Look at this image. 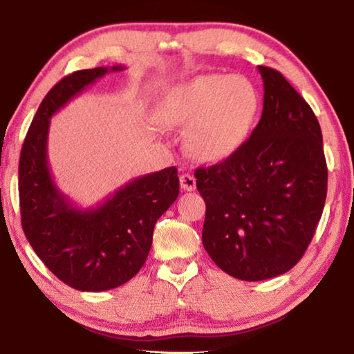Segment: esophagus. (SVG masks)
I'll return each mask as SVG.
<instances>
[{
  "instance_id": "esophagus-1",
  "label": "esophagus",
  "mask_w": 354,
  "mask_h": 354,
  "mask_svg": "<svg viewBox=\"0 0 354 354\" xmlns=\"http://www.w3.org/2000/svg\"><path fill=\"white\" fill-rule=\"evenodd\" d=\"M179 183H181V189L187 190V192H192L195 190L196 187V179L192 176V175H181V178H179Z\"/></svg>"
}]
</instances>
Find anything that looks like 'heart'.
Instances as JSON below:
<instances>
[{"label": "heart", "instance_id": "1", "mask_svg": "<svg viewBox=\"0 0 354 354\" xmlns=\"http://www.w3.org/2000/svg\"><path fill=\"white\" fill-rule=\"evenodd\" d=\"M259 111V93L245 76L201 75L167 88L158 120L185 128V149L200 162H218L242 145Z\"/></svg>", "mask_w": 354, "mask_h": 354}]
</instances>
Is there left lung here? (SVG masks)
<instances>
[{
	"instance_id": "obj_1",
	"label": "left lung",
	"mask_w": 354,
	"mask_h": 354,
	"mask_svg": "<svg viewBox=\"0 0 354 354\" xmlns=\"http://www.w3.org/2000/svg\"><path fill=\"white\" fill-rule=\"evenodd\" d=\"M257 70L263 107L250 139L223 162L195 171L206 203L205 250L242 281L279 277L301 259L328 185L315 113L279 71Z\"/></svg>"
}]
</instances>
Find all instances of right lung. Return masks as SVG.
<instances>
[{
	"label": "right lung",
	"instance_id": "right-lung-1",
	"mask_svg": "<svg viewBox=\"0 0 354 354\" xmlns=\"http://www.w3.org/2000/svg\"><path fill=\"white\" fill-rule=\"evenodd\" d=\"M123 65L80 70L62 77L41 101L19 164L21 226L41 262L70 287L103 292L136 277L145 263L158 218L179 194L176 167L131 179L104 201L77 207L53 179L48 133L55 113Z\"/></svg>",
	"mask_w": 354,
	"mask_h": 354
}]
</instances>
